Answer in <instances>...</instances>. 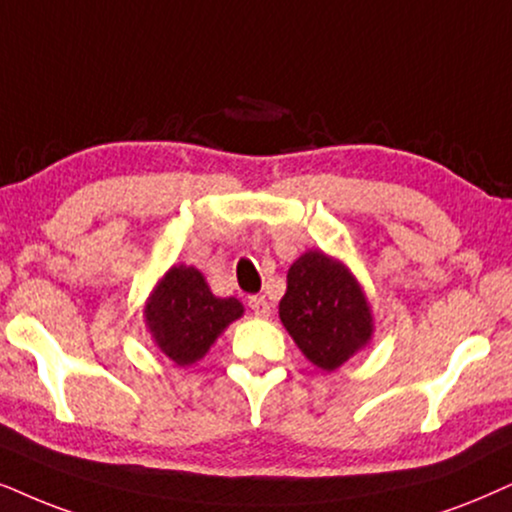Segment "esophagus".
<instances>
[{
	"mask_svg": "<svg viewBox=\"0 0 512 512\" xmlns=\"http://www.w3.org/2000/svg\"><path fill=\"white\" fill-rule=\"evenodd\" d=\"M248 304H250L252 312H255V316H262V319H264V316L271 314V304L264 295H252Z\"/></svg>",
	"mask_w": 512,
	"mask_h": 512,
	"instance_id": "obj_1",
	"label": "esophagus"
}]
</instances>
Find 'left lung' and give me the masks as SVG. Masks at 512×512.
I'll return each mask as SVG.
<instances>
[{
	"instance_id": "8db88e82",
	"label": "left lung",
	"mask_w": 512,
	"mask_h": 512,
	"mask_svg": "<svg viewBox=\"0 0 512 512\" xmlns=\"http://www.w3.org/2000/svg\"><path fill=\"white\" fill-rule=\"evenodd\" d=\"M278 316L304 357L321 371L340 368L373 335L371 307L359 281L321 250H307L290 264Z\"/></svg>"
}]
</instances>
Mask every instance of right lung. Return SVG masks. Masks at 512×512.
Wrapping results in <instances>:
<instances>
[{"label": "right lung", "instance_id": "add662e5", "mask_svg": "<svg viewBox=\"0 0 512 512\" xmlns=\"http://www.w3.org/2000/svg\"><path fill=\"white\" fill-rule=\"evenodd\" d=\"M144 316L160 352L174 364L191 366L231 321L241 319L243 304L236 297H215L196 267L177 264L153 288Z\"/></svg>", "mask_w": 512, "mask_h": 512}]
</instances>
